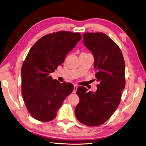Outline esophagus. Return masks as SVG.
Instances as JSON below:
<instances>
[{"label":"esophagus","mask_w":146,"mask_h":146,"mask_svg":"<svg viewBox=\"0 0 146 146\" xmlns=\"http://www.w3.org/2000/svg\"><path fill=\"white\" fill-rule=\"evenodd\" d=\"M77 90V85H74V93L76 92Z\"/></svg>","instance_id":"34e87169"}]
</instances>
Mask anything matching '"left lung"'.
<instances>
[{"label": "left lung", "instance_id": "obj_1", "mask_svg": "<svg viewBox=\"0 0 146 146\" xmlns=\"http://www.w3.org/2000/svg\"><path fill=\"white\" fill-rule=\"evenodd\" d=\"M83 38L94 56L95 76L99 84L95 92L78 87L80 101L75 114L83 124L99 126L112 116L120 103L125 85V62L120 48L106 34L85 33Z\"/></svg>", "mask_w": 146, "mask_h": 146}]
</instances>
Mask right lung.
<instances>
[{"label":"right lung","instance_id":"1","mask_svg":"<svg viewBox=\"0 0 146 146\" xmlns=\"http://www.w3.org/2000/svg\"><path fill=\"white\" fill-rule=\"evenodd\" d=\"M82 39L79 33L61 31L44 36L30 50L22 66V94L28 111L36 120H53L73 91L72 83H60L50 74Z\"/></svg>","mask_w":146,"mask_h":146}]
</instances>
